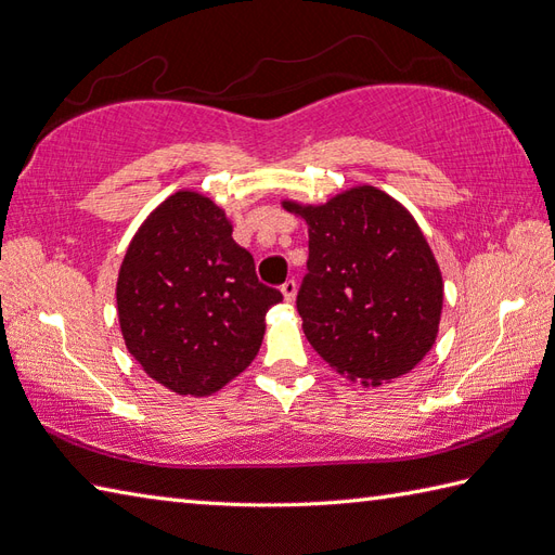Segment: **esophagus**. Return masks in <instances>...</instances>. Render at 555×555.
I'll return each instance as SVG.
<instances>
[{
    "label": "esophagus",
    "instance_id": "esophagus-1",
    "mask_svg": "<svg viewBox=\"0 0 555 555\" xmlns=\"http://www.w3.org/2000/svg\"><path fill=\"white\" fill-rule=\"evenodd\" d=\"M281 293H284V300H286V302H293V300H296V293H298V286H296V281H293V279H288V281H286V284H284V286H281Z\"/></svg>",
    "mask_w": 555,
    "mask_h": 555
}]
</instances>
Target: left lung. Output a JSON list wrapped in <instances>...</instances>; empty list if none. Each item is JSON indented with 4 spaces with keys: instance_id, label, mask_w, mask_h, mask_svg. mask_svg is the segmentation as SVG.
I'll return each mask as SVG.
<instances>
[{
    "instance_id": "8db88e82",
    "label": "left lung",
    "mask_w": 555,
    "mask_h": 555,
    "mask_svg": "<svg viewBox=\"0 0 555 555\" xmlns=\"http://www.w3.org/2000/svg\"><path fill=\"white\" fill-rule=\"evenodd\" d=\"M281 205L308 223L298 312L310 346L362 386L415 370L434 346L443 310L441 269L415 217L367 183L322 205Z\"/></svg>"
}]
</instances>
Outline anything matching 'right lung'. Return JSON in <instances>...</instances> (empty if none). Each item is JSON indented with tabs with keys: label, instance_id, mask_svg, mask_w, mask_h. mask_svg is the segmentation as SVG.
<instances>
[{
	"label": "right lung",
	"instance_id": "obj_1",
	"mask_svg": "<svg viewBox=\"0 0 555 555\" xmlns=\"http://www.w3.org/2000/svg\"><path fill=\"white\" fill-rule=\"evenodd\" d=\"M215 199L183 188L150 211L126 247L116 312L128 352L179 396H209L238 376L281 293L259 284Z\"/></svg>",
	"mask_w": 555,
	"mask_h": 555
}]
</instances>
